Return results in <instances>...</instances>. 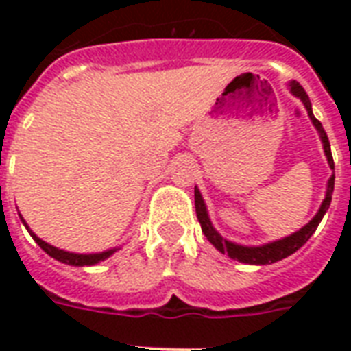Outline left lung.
I'll return each mask as SVG.
<instances>
[{"instance_id":"obj_1","label":"left lung","mask_w":351,"mask_h":351,"mask_svg":"<svg viewBox=\"0 0 351 351\" xmlns=\"http://www.w3.org/2000/svg\"><path fill=\"white\" fill-rule=\"evenodd\" d=\"M291 93H293L297 98L302 100L304 104L306 111L310 114L311 121H313V125L317 127V131L321 132V140L324 143V153H326V158H328V164L330 167H335L333 165V156H332V149H330V140H328L326 132L322 129L321 121L317 120L313 117V112H311V104H310V98L306 95V90L302 89V85H299L297 82H291ZM333 186H335V175H332L330 182H328V191H326V198L322 200V206L319 209V213L311 219L310 224H306L304 228L297 233L289 234L286 239L282 240H277V242H271V244H266V245H258V247H247V245H239V244H233L230 240L222 239L215 228L211 226L209 222V217H208V211H206V204L202 200V195L198 191L197 187H195V209H197V219L200 222V228H202V233L208 237V240L211 244L220 251V253H226V255H230L231 258L234 261H240V262H245V264H273V262L277 261H282L286 256H289L291 253H295L297 250H300L302 245L308 242L311 234L315 233L317 226L319 222L322 220L324 213L328 211L330 208V202H332V193H333Z\"/></svg>"}]
</instances>
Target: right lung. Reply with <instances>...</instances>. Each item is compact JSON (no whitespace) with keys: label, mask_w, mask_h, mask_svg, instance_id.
Masks as SVG:
<instances>
[{"label":"right lung","mask_w":351,"mask_h":351,"mask_svg":"<svg viewBox=\"0 0 351 351\" xmlns=\"http://www.w3.org/2000/svg\"><path fill=\"white\" fill-rule=\"evenodd\" d=\"M30 234H32V239L36 240V244L40 245L41 250L45 251L47 255H51L52 258H56V261L63 262V264H69V266H93V264H98L100 261H106L107 256L114 253V250L104 251V253H93V255H78V253H69V251L58 250V247H54V245L47 244V242H43L41 239H38L34 233H30Z\"/></svg>","instance_id":"1"}]
</instances>
